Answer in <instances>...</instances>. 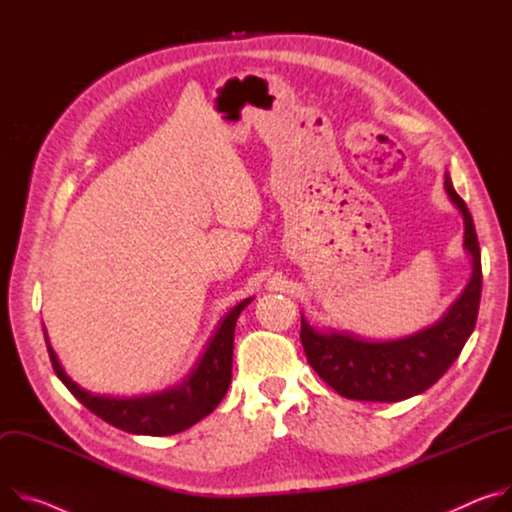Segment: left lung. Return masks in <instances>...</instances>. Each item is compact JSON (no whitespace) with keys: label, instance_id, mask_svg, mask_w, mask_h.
I'll return each instance as SVG.
<instances>
[{"label":"left lung","instance_id":"8db88e82","mask_svg":"<svg viewBox=\"0 0 512 512\" xmlns=\"http://www.w3.org/2000/svg\"><path fill=\"white\" fill-rule=\"evenodd\" d=\"M443 187L464 219V250L470 256L472 276L462 295L435 323L405 337L370 339L344 329H317L301 313V344L307 362L346 399L396 403L425 392L456 362L476 327L482 295L476 227L449 173Z\"/></svg>","mask_w":512,"mask_h":512}]
</instances>
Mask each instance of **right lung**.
Returning <instances> with one entry per match:
<instances>
[{
  "label": "right lung",
  "mask_w": 512,
  "mask_h": 512,
  "mask_svg": "<svg viewBox=\"0 0 512 512\" xmlns=\"http://www.w3.org/2000/svg\"><path fill=\"white\" fill-rule=\"evenodd\" d=\"M250 301L254 297L240 301L221 317L197 364L181 382L150 394L111 396L85 390L63 370L48 342L46 329L44 339L56 376L93 415L134 435H175L205 419L230 388L236 321Z\"/></svg>",
  "instance_id": "add662e5"
}]
</instances>
